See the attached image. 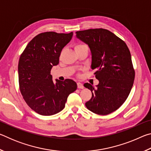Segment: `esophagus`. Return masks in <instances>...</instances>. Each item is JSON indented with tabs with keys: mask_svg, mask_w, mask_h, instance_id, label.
Returning a JSON list of instances; mask_svg holds the SVG:
<instances>
[{
	"mask_svg": "<svg viewBox=\"0 0 151 151\" xmlns=\"http://www.w3.org/2000/svg\"><path fill=\"white\" fill-rule=\"evenodd\" d=\"M77 87L78 88H84V86L82 83H77Z\"/></svg>",
	"mask_w": 151,
	"mask_h": 151,
	"instance_id": "34e87169",
	"label": "esophagus"
}]
</instances>
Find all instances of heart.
I'll return each instance as SVG.
<instances>
[{
	"label": "heart",
	"mask_w": 151,
	"mask_h": 151,
	"mask_svg": "<svg viewBox=\"0 0 151 151\" xmlns=\"http://www.w3.org/2000/svg\"><path fill=\"white\" fill-rule=\"evenodd\" d=\"M88 48V47L87 45L85 44V43H81V42L76 44L75 45V47H74L75 51L78 50H80V49H81V48Z\"/></svg>",
	"instance_id": "heart-1"
}]
</instances>
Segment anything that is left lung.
Segmentation results:
<instances>
[{
	"label": "left lung",
	"mask_w": 151,
	"mask_h": 151,
	"mask_svg": "<svg viewBox=\"0 0 151 151\" xmlns=\"http://www.w3.org/2000/svg\"><path fill=\"white\" fill-rule=\"evenodd\" d=\"M76 37L90 47L91 68L99 81L96 88L84 85L92 92L85 105L94 113L106 115L121 107L131 93L135 76L131 52L123 40L104 29L80 30Z\"/></svg>",
	"instance_id": "1"
}]
</instances>
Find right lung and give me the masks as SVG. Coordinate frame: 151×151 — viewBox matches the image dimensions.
<instances>
[{
  "label": "right lung",
  "instance_id": "obj_1",
  "mask_svg": "<svg viewBox=\"0 0 151 151\" xmlns=\"http://www.w3.org/2000/svg\"><path fill=\"white\" fill-rule=\"evenodd\" d=\"M73 32L40 33L30 40L20 55L19 88L30 109L44 116L53 115L65 108L68 95L77 88L75 81H52L51 68L59 63L61 50Z\"/></svg>",
  "mask_w": 151,
  "mask_h": 151
}]
</instances>
